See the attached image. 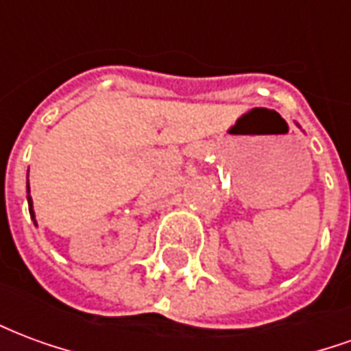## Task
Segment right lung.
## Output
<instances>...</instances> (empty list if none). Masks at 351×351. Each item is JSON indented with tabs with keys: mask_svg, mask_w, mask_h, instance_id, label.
Listing matches in <instances>:
<instances>
[{
	"mask_svg": "<svg viewBox=\"0 0 351 351\" xmlns=\"http://www.w3.org/2000/svg\"><path fill=\"white\" fill-rule=\"evenodd\" d=\"M27 188H29V186H27ZM27 205H29V214H32V216H34V210H32V197H27Z\"/></svg>",
	"mask_w": 351,
	"mask_h": 351,
	"instance_id": "obj_1",
	"label": "right lung"
}]
</instances>
